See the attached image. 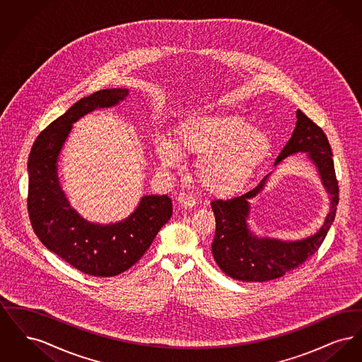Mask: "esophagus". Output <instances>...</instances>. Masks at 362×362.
Segmentation results:
<instances>
[{
	"label": "esophagus",
	"instance_id": "esophagus-1",
	"mask_svg": "<svg viewBox=\"0 0 362 362\" xmlns=\"http://www.w3.org/2000/svg\"><path fill=\"white\" fill-rule=\"evenodd\" d=\"M177 202L183 209H191V207L195 206V199L192 198V195L186 194V192H180L177 195Z\"/></svg>",
	"mask_w": 362,
	"mask_h": 362
}]
</instances>
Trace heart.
<instances>
[{
	"label": "heart",
	"mask_w": 362,
	"mask_h": 362,
	"mask_svg": "<svg viewBox=\"0 0 362 362\" xmlns=\"http://www.w3.org/2000/svg\"><path fill=\"white\" fill-rule=\"evenodd\" d=\"M155 153L164 168H176L182 153L198 157L197 176L207 192L229 197L244 189L272 152L262 129L236 115H197L179 123L175 144L155 139Z\"/></svg>",
	"instance_id": "b5f03b06"
}]
</instances>
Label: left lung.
I'll use <instances>...</instances> for the list:
<instances>
[{
  "label": "left lung",
  "mask_w": 362,
  "mask_h": 362,
  "mask_svg": "<svg viewBox=\"0 0 362 362\" xmlns=\"http://www.w3.org/2000/svg\"><path fill=\"white\" fill-rule=\"evenodd\" d=\"M296 118L292 137L276 157L274 165H279L289 156L307 153L329 195V211L325 224L315 235L300 240H281L258 238L248 225L250 199L263 191L270 175L264 176L255 189L240 197L226 201L214 199L210 204L216 216V235L211 243V252L218 267L233 279L266 282L285 276L319 250L334 223L339 189L331 146L323 130L304 112L297 110Z\"/></svg>",
  "instance_id": "8db88e82"
}]
</instances>
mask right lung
Segmentation results:
<instances>
[{"mask_svg": "<svg viewBox=\"0 0 362 362\" xmlns=\"http://www.w3.org/2000/svg\"><path fill=\"white\" fill-rule=\"evenodd\" d=\"M129 89H102L73 104L35 139L28 157V214L36 236L47 250L74 269L95 276L129 270L151 247L173 216L168 195H144L134 211L114 224L83 218L61 189L58 157L73 123L86 114L121 103Z\"/></svg>", "mask_w": 362, "mask_h": 362, "instance_id": "right-lung-1", "label": "right lung"}]
</instances>
